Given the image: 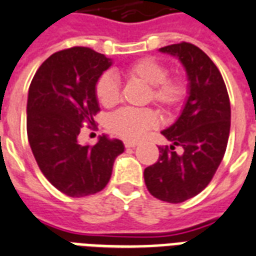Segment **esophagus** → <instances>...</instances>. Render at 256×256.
Wrapping results in <instances>:
<instances>
[{
    "mask_svg": "<svg viewBox=\"0 0 256 256\" xmlns=\"http://www.w3.org/2000/svg\"><path fill=\"white\" fill-rule=\"evenodd\" d=\"M136 142H134V140H124V146L126 148H136Z\"/></svg>",
    "mask_w": 256,
    "mask_h": 256,
    "instance_id": "34e87169",
    "label": "esophagus"
}]
</instances>
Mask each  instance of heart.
<instances>
[{
  "label": "heart",
  "mask_w": 256,
  "mask_h": 256,
  "mask_svg": "<svg viewBox=\"0 0 256 256\" xmlns=\"http://www.w3.org/2000/svg\"><path fill=\"white\" fill-rule=\"evenodd\" d=\"M132 80H138L152 88V100L162 108H174L186 96V85L180 78H168V69L152 58H142L132 62L124 70ZM96 96L104 108H112L120 102V82L112 73L102 74L96 84ZM110 128L124 140H138L156 128L158 116L152 110L122 108L112 114L108 120Z\"/></svg>",
  "instance_id": "heart-1"
}]
</instances>
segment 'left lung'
<instances>
[{
    "instance_id": "1",
    "label": "left lung",
    "mask_w": 256,
    "mask_h": 256,
    "mask_svg": "<svg viewBox=\"0 0 256 256\" xmlns=\"http://www.w3.org/2000/svg\"><path fill=\"white\" fill-rule=\"evenodd\" d=\"M178 58L187 76V96L174 124L162 130L168 148H160V160L144 168L150 194L168 203H180L199 194L222 162L230 134L231 108L222 74L204 52L192 44L160 48ZM184 148L182 153L174 150Z\"/></svg>"
}]
</instances>
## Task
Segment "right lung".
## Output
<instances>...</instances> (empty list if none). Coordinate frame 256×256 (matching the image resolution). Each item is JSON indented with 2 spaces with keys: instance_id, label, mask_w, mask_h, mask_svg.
<instances>
[{
  "instance_id": "add662e5",
  "label": "right lung",
  "mask_w": 256,
  "mask_h": 256,
  "mask_svg": "<svg viewBox=\"0 0 256 256\" xmlns=\"http://www.w3.org/2000/svg\"><path fill=\"white\" fill-rule=\"evenodd\" d=\"M112 60L88 48L52 54L30 84L28 92V140L37 164L56 188L73 198L96 194L110 180L124 142L100 136L94 146L78 136L100 110L96 84Z\"/></svg>"
}]
</instances>
